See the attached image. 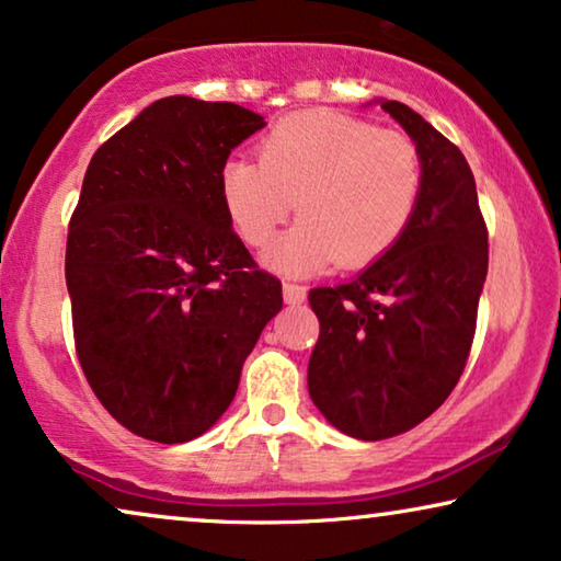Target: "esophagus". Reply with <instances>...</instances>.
I'll return each mask as SVG.
<instances>
[{
	"mask_svg": "<svg viewBox=\"0 0 561 561\" xmlns=\"http://www.w3.org/2000/svg\"><path fill=\"white\" fill-rule=\"evenodd\" d=\"M283 298H286V304L306 301V286H298V283H283Z\"/></svg>",
	"mask_w": 561,
	"mask_h": 561,
	"instance_id": "esophagus-1",
	"label": "esophagus"
}]
</instances>
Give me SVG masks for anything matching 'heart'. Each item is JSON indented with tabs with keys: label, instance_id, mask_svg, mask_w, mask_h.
Listing matches in <instances>:
<instances>
[{
	"label": "heart",
	"instance_id": "heart-1",
	"mask_svg": "<svg viewBox=\"0 0 561 561\" xmlns=\"http://www.w3.org/2000/svg\"><path fill=\"white\" fill-rule=\"evenodd\" d=\"M424 191V156L409 135L340 112L280 119L257 142V163L229 158L219 173L227 219L265 248L298 206L301 221L267 252L283 273L378 263L411 227Z\"/></svg>",
	"mask_w": 561,
	"mask_h": 561
}]
</instances>
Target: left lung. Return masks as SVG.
Instances as JSON below:
<instances>
[{"label": "left lung", "mask_w": 561, "mask_h": 561, "mask_svg": "<svg viewBox=\"0 0 561 561\" xmlns=\"http://www.w3.org/2000/svg\"><path fill=\"white\" fill-rule=\"evenodd\" d=\"M424 156V191L401 242L334 288H311L319 342L309 393L332 426L378 442L432 416L470 357L488 227L455 142L401 102H380Z\"/></svg>", "instance_id": "1"}]
</instances>
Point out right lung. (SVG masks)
<instances>
[{
    "instance_id": "right-lung-1",
    "label": "right lung",
    "mask_w": 561,
    "mask_h": 561,
    "mask_svg": "<svg viewBox=\"0 0 561 561\" xmlns=\"http://www.w3.org/2000/svg\"><path fill=\"white\" fill-rule=\"evenodd\" d=\"M260 127L240 104L165 96L83 175L66 242L76 355L104 409L142 439L181 444L217 424L283 306L219 194L229 152Z\"/></svg>"
}]
</instances>
